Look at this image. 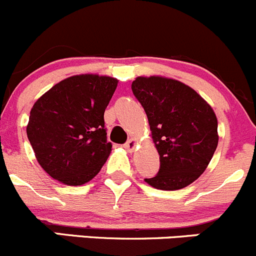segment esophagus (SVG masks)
<instances>
[{
    "mask_svg": "<svg viewBox=\"0 0 256 256\" xmlns=\"http://www.w3.org/2000/svg\"><path fill=\"white\" fill-rule=\"evenodd\" d=\"M136 146H137V141H136V140H134V138L128 140V141L126 142L125 144H124L125 150H128V152H134V150H135V148H136Z\"/></svg>",
    "mask_w": 256,
    "mask_h": 256,
    "instance_id": "34e87169",
    "label": "esophagus"
}]
</instances>
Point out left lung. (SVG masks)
I'll return each instance as SVG.
<instances>
[{"instance_id":"8db88e82","label":"left lung","mask_w":256,"mask_h":256,"mask_svg":"<svg viewBox=\"0 0 256 256\" xmlns=\"http://www.w3.org/2000/svg\"><path fill=\"white\" fill-rule=\"evenodd\" d=\"M134 96L148 118L160 166L147 184L179 190L205 172L218 144L217 118L205 99L176 80L137 77Z\"/></svg>"}]
</instances>
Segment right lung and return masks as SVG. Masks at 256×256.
Masks as SVG:
<instances>
[{
  "instance_id": "add662e5",
  "label": "right lung",
  "mask_w": 256,
  "mask_h": 256,
  "mask_svg": "<svg viewBox=\"0 0 256 256\" xmlns=\"http://www.w3.org/2000/svg\"><path fill=\"white\" fill-rule=\"evenodd\" d=\"M116 86L112 77L78 74L58 82L36 102L26 135L51 178L77 186L99 173L112 150L104 112Z\"/></svg>"
}]
</instances>
